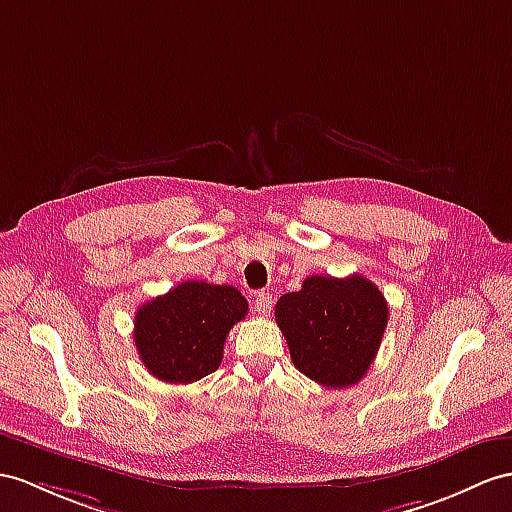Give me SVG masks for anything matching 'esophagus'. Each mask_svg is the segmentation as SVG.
Masks as SVG:
<instances>
[{
  "label": "esophagus",
  "mask_w": 512,
  "mask_h": 512,
  "mask_svg": "<svg viewBox=\"0 0 512 512\" xmlns=\"http://www.w3.org/2000/svg\"><path fill=\"white\" fill-rule=\"evenodd\" d=\"M254 308H256L258 315H263V317L269 315L271 308H273V297L269 293H258L254 297Z\"/></svg>",
  "instance_id": "obj_1"
}]
</instances>
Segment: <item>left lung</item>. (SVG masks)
I'll list each match as a JSON object with an SVG mask.
<instances>
[{
    "mask_svg": "<svg viewBox=\"0 0 512 512\" xmlns=\"http://www.w3.org/2000/svg\"><path fill=\"white\" fill-rule=\"evenodd\" d=\"M276 321L293 365L328 389L365 378L389 321V306L371 280L310 276L276 304Z\"/></svg>",
    "mask_w": 512,
    "mask_h": 512,
    "instance_id": "left-lung-1",
    "label": "left lung"
}]
</instances>
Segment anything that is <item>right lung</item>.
Instances as JSON below:
<instances>
[{
    "label": "right lung",
    "instance_id": "1",
    "mask_svg": "<svg viewBox=\"0 0 512 512\" xmlns=\"http://www.w3.org/2000/svg\"><path fill=\"white\" fill-rule=\"evenodd\" d=\"M247 310V299L230 284L186 280L136 310V352L158 380L197 382L219 369L226 336Z\"/></svg>",
    "mask_w": 512,
    "mask_h": 512
}]
</instances>
